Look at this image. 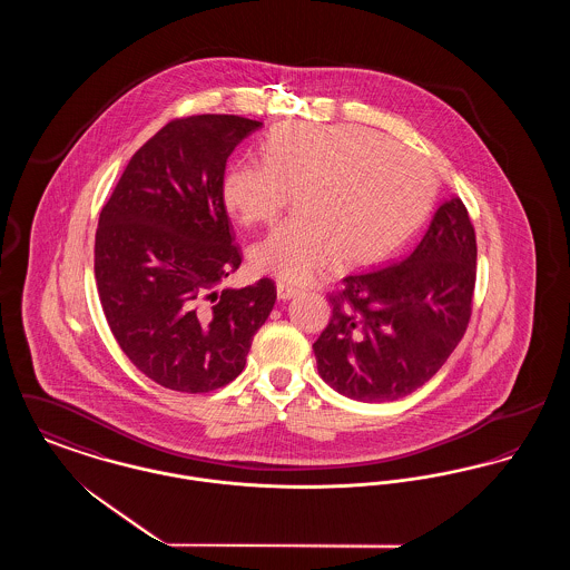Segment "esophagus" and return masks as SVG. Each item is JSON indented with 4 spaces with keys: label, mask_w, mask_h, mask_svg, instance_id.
<instances>
[{
    "label": "esophagus",
    "mask_w": 570,
    "mask_h": 570,
    "mask_svg": "<svg viewBox=\"0 0 570 570\" xmlns=\"http://www.w3.org/2000/svg\"><path fill=\"white\" fill-rule=\"evenodd\" d=\"M275 291H277V298L279 301H288V298L297 297V288H293V286H288V284H284V282H277L275 284Z\"/></svg>",
    "instance_id": "1"
}]
</instances>
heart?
<instances>
[{
    "instance_id": "obj_1",
    "label": "heart",
    "mask_w": 570,
    "mask_h": 570,
    "mask_svg": "<svg viewBox=\"0 0 570 570\" xmlns=\"http://www.w3.org/2000/svg\"><path fill=\"white\" fill-rule=\"evenodd\" d=\"M263 163L237 160L222 179L228 214L267 224L293 194L295 216L249 247L256 273L309 284L333 261L372 265L404 244L428 216L434 170L416 151L358 126L288 121L261 145Z\"/></svg>"
}]
</instances>
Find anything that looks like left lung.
<instances>
[{
    "label": "left lung",
    "instance_id": "left-lung-1",
    "mask_svg": "<svg viewBox=\"0 0 570 570\" xmlns=\"http://www.w3.org/2000/svg\"><path fill=\"white\" fill-rule=\"evenodd\" d=\"M474 279V226L460 198H451L404 261L348 275L328 297L333 314L314 342L321 379L356 402L406 397L460 344Z\"/></svg>",
    "mask_w": 570,
    "mask_h": 570
}]
</instances>
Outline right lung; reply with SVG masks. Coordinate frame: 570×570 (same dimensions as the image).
<instances>
[{
	"label": "right lung",
	"mask_w": 570,
	"mask_h": 570,
	"mask_svg": "<svg viewBox=\"0 0 570 570\" xmlns=\"http://www.w3.org/2000/svg\"><path fill=\"white\" fill-rule=\"evenodd\" d=\"M263 124L194 115L166 124L126 166L96 230V284L110 331L147 379L209 393L237 379L275 303L242 265L222 200L226 160Z\"/></svg>",
	"instance_id": "obj_1"
}]
</instances>
